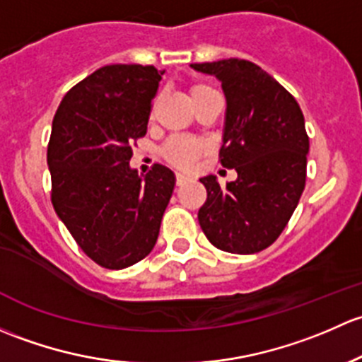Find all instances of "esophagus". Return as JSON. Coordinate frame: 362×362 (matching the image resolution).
Here are the masks:
<instances>
[{
  "instance_id": "1",
  "label": "esophagus",
  "mask_w": 362,
  "mask_h": 362,
  "mask_svg": "<svg viewBox=\"0 0 362 362\" xmlns=\"http://www.w3.org/2000/svg\"><path fill=\"white\" fill-rule=\"evenodd\" d=\"M186 181H188V176H185V174H177V176H176V185L177 186H182Z\"/></svg>"
}]
</instances>
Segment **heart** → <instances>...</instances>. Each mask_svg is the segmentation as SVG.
<instances>
[{"label":"heart","mask_w":362,"mask_h":362,"mask_svg":"<svg viewBox=\"0 0 362 362\" xmlns=\"http://www.w3.org/2000/svg\"><path fill=\"white\" fill-rule=\"evenodd\" d=\"M209 90H212V88L207 87V85H193L189 95L193 99L200 94H206ZM204 150H206V144L202 141L185 136H174L162 146V156L170 165L186 170L192 169L197 158L204 153Z\"/></svg>","instance_id":"b5f03b06"}]
</instances>
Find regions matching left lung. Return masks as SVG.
Here are the masks:
<instances>
[{
  "instance_id": "1",
  "label": "left lung",
  "mask_w": 362,
  "mask_h": 362,
  "mask_svg": "<svg viewBox=\"0 0 362 362\" xmlns=\"http://www.w3.org/2000/svg\"><path fill=\"white\" fill-rule=\"evenodd\" d=\"M214 74L226 99L221 165L237 180L219 186L200 177L207 200L200 228L212 245L233 255H255L274 244L305 189L308 136L296 99L267 71L244 59L192 64Z\"/></svg>"
}]
</instances>
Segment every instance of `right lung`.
Here are the masks:
<instances>
[{"mask_svg":"<svg viewBox=\"0 0 362 362\" xmlns=\"http://www.w3.org/2000/svg\"><path fill=\"white\" fill-rule=\"evenodd\" d=\"M162 74L153 66H104L71 88L52 122V204L81 251L111 270L150 255L176 185L165 165L144 177L129 165Z\"/></svg>","mask_w":362,"mask_h":362,"instance_id":"right-lung-1","label":"right lung"}]
</instances>
